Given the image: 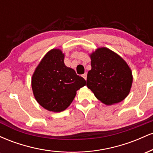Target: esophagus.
<instances>
[{"mask_svg": "<svg viewBox=\"0 0 153 153\" xmlns=\"http://www.w3.org/2000/svg\"><path fill=\"white\" fill-rule=\"evenodd\" d=\"M82 78H83L85 80H86V79H87V74H86V73H84V74L82 75Z\"/></svg>", "mask_w": 153, "mask_h": 153, "instance_id": "obj_1", "label": "esophagus"}]
</instances>
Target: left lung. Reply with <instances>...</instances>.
<instances>
[{
  "label": "left lung",
  "instance_id": "obj_1",
  "mask_svg": "<svg viewBox=\"0 0 153 153\" xmlns=\"http://www.w3.org/2000/svg\"><path fill=\"white\" fill-rule=\"evenodd\" d=\"M89 56L91 70L88 72L87 87L107 106L122 101L130 92L133 81L126 61L106 47H99Z\"/></svg>",
  "mask_w": 153,
  "mask_h": 153
}]
</instances>
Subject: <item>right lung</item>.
<instances>
[{"mask_svg": "<svg viewBox=\"0 0 153 153\" xmlns=\"http://www.w3.org/2000/svg\"><path fill=\"white\" fill-rule=\"evenodd\" d=\"M65 54L52 49L44 56L31 78L35 99L45 109L53 112L65 110L73 102L76 91L85 80L64 63Z\"/></svg>", "mask_w": 153, "mask_h": 153, "instance_id": "right-lung-1", "label": "right lung"}]
</instances>
